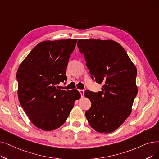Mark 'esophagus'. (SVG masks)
Segmentation results:
<instances>
[{"label":"esophagus","mask_w":159,"mask_h":159,"mask_svg":"<svg viewBox=\"0 0 159 159\" xmlns=\"http://www.w3.org/2000/svg\"><path fill=\"white\" fill-rule=\"evenodd\" d=\"M79 92H80V93L81 95L82 98H83L84 94V89H80V90H79Z\"/></svg>","instance_id":"esophagus-1"}]
</instances>
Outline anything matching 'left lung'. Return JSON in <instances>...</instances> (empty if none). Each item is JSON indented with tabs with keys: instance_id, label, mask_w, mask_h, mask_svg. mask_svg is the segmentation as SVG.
<instances>
[{
	"instance_id": "obj_1",
	"label": "left lung",
	"mask_w": 159,
	"mask_h": 159,
	"mask_svg": "<svg viewBox=\"0 0 159 159\" xmlns=\"http://www.w3.org/2000/svg\"><path fill=\"white\" fill-rule=\"evenodd\" d=\"M91 77L102 84L97 93L86 90L91 101L86 119L97 132L112 133L129 116L138 93L137 70L123 47L115 41L79 39Z\"/></svg>"
}]
</instances>
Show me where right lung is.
I'll return each mask as SVG.
<instances>
[{
    "mask_svg": "<svg viewBox=\"0 0 159 159\" xmlns=\"http://www.w3.org/2000/svg\"><path fill=\"white\" fill-rule=\"evenodd\" d=\"M77 39L43 41L30 52L17 72L18 98L29 120L36 127L55 130L66 121L75 101L80 98L77 89L58 88L67 80L66 68Z\"/></svg>",
    "mask_w": 159,
    "mask_h": 159,
    "instance_id": "add662e5",
    "label": "right lung"
}]
</instances>
